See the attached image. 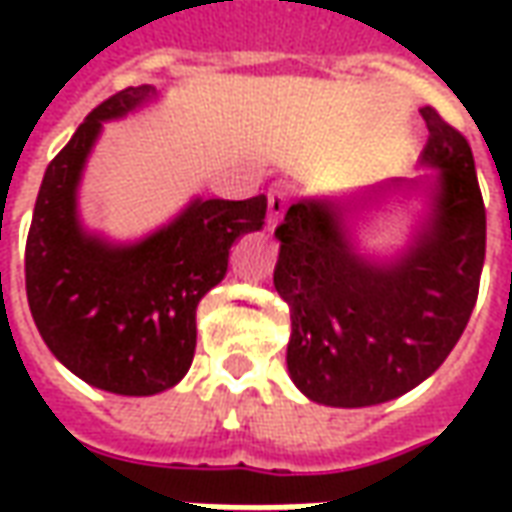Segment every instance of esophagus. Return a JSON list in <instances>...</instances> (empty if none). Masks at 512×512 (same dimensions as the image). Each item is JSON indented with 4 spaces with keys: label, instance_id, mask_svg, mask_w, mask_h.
<instances>
[{
    "label": "esophagus",
    "instance_id": "34e87169",
    "mask_svg": "<svg viewBox=\"0 0 512 512\" xmlns=\"http://www.w3.org/2000/svg\"><path fill=\"white\" fill-rule=\"evenodd\" d=\"M288 205L290 186L288 183H274V186L268 189V224H271V227L282 219V213L288 211Z\"/></svg>",
    "mask_w": 512,
    "mask_h": 512
}]
</instances>
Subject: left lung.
<instances>
[{"instance_id": "8db88e82", "label": "left lung", "mask_w": 512, "mask_h": 512, "mask_svg": "<svg viewBox=\"0 0 512 512\" xmlns=\"http://www.w3.org/2000/svg\"><path fill=\"white\" fill-rule=\"evenodd\" d=\"M439 167L433 224L395 263H370L345 241L340 213L296 202L277 227L274 288L288 301V370L315 403L376 406L422 384L461 340L485 260V205L472 147L422 106Z\"/></svg>"}]
</instances>
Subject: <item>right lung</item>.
I'll use <instances>...</instances> for the list:
<instances>
[{
  "mask_svg": "<svg viewBox=\"0 0 512 512\" xmlns=\"http://www.w3.org/2000/svg\"><path fill=\"white\" fill-rule=\"evenodd\" d=\"M153 87H126L98 104L51 158L29 224L24 277L43 343L71 373L115 395H156L186 376L197 304L227 274L238 238L266 224V194L197 200L136 246L84 235L76 183L101 120L145 104Z\"/></svg>",
  "mask_w": 512,
  "mask_h": 512,
  "instance_id": "obj_1",
  "label": "right lung"
}]
</instances>
